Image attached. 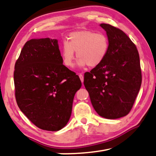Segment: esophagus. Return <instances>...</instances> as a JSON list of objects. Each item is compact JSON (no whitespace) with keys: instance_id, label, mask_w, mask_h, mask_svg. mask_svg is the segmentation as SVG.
<instances>
[{"instance_id":"esophagus-1","label":"esophagus","mask_w":156,"mask_h":156,"mask_svg":"<svg viewBox=\"0 0 156 156\" xmlns=\"http://www.w3.org/2000/svg\"><path fill=\"white\" fill-rule=\"evenodd\" d=\"M78 76H79V78H80V80H81V82L82 83H83V81H84V78H83V75L82 74V73H79L78 74Z\"/></svg>"}]
</instances>
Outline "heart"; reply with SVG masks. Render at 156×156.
Wrapping results in <instances>:
<instances>
[{
	"instance_id": "obj_1",
	"label": "heart",
	"mask_w": 156,
	"mask_h": 156,
	"mask_svg": "<svg viewBox=\"0 0 156 156\" xmlns=\"http://www.w3.org/2000/svg\"><path fill=\"white\" fill-rule=\"evenodd\" d=\"M109 40L106 34L94 31H80L71 33L67 41H64L60 48L62 62L72 67L75 53L80 67L87 65L96 67L102 64L108 54Z\"/></svg>"
}]
</instances>
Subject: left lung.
I'll list each match as a JSON object with an SVG mask.
<instances>
[{
	"label": "left lung",
	"instance_id": "8db88e82",
	"mask_svg": "<svg viewBox=\"0 0 156 156\" xmlns=\"http://www.w3.org/2000/svg\"><path fill=\"white\" fill-rule=\"evenodd\" d=\"M109 40L106 58L84 76V84L98 115L117 119L130 112L142 83L139 54L122 30L102 23Z\"/></svg>",
	"mask_w": 156,
	"mask_h": 156
}]
</instances>
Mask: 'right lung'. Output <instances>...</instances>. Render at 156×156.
<instances>
[{"instance_id": "1", "label": "right lung", "mask_w": 156, "mask_h": 156, "mask_svg": "<svg viewBox=\"0 0 156 156\" xmlns=\"http://www.w3.org/2000/svg\"><path fill=\"white\" fill-rule=\"evenodd\" d=\"M15 97L18 107L34 125L56 131L67 125L79 76L62 64L56 39H31L15 64Z\"/></svg>"}]
</instances>
